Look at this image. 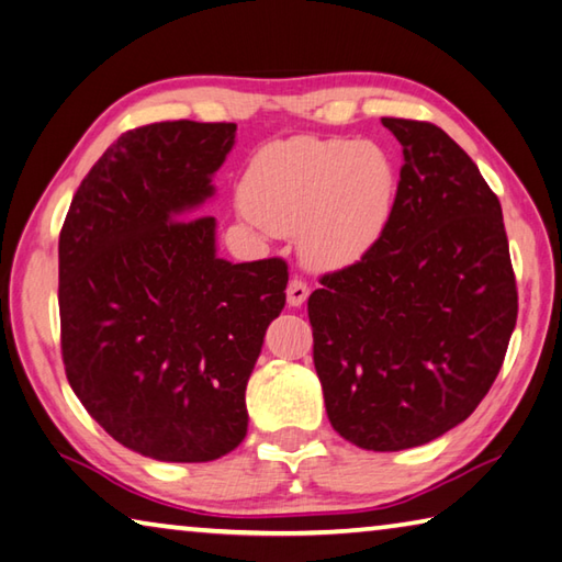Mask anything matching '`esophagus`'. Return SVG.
Returning <instances> with one entry per match:
<instances>
[{"instance_id":"1","label":"esophagus","mask_w":562,"mask_h":562,"mask_svg":"<svg viewBox=\"0 0 562 562\" xmlns=\"http://www.w3.org/2000/svg\"><path fill=\"white\" fill-rule=\"evenodd\" d=\"M307 297H310V284L304 282V280H300V278L290 280V284H288V302H290V307H302L304 300H307Z\"/></svg>"}]
</instances>
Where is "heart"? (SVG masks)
<instances>
[{"label": "heart", "mask_w": 562, "mask_h": 562, "mask_svg": "<svg viewBox=\"0 0 562 562\" xmlns=\"http://www.w3.org/2000/svg\"><path fill=\"white\" fill-rule=\"evenodd\" d=\"M243 203L272 233H297L304 260L344 268L373 248L391 218L395 167L375 142L290 137L258 149Z\"/></svg>", "instance_id": "1"}]
</instances>
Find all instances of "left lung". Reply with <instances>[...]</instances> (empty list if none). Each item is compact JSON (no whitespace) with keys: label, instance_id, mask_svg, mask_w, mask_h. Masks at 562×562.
<instances>
[{"label":"left lung","instance_id":"obj_1","mask_svg":"<svg viewBox=\"0 0 562 562\" xmlns=\"http://www.w3.org/2000/svg\"><path fill=\"white\" fill-rule=\"evenodd\" d=\"M403 145L387 226L310 294L329 423L373 452L467 420L496 381L518 316L502 203L432 122L383 117Z\"/></svg>","mask_w":562,"mask_h":562}]
</instances>
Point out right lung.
Returning <instances> with one entry per match:
<instances>
[{"label":"right lung","mask_w":562,"mask_h":562,"mask_svg":"<svg viewBox=\"0 0 562 562\" xmlns=\"http://www.w3.org/2000/svg\"><path fill=\"white\" fill-rule=\"evenodd\" d=\"M233 122H155L80 181L58 238L60 356L103 430L159 462H211L248 432L246 385L284 307L288 262L233 265L193 216Z\"/></svg>","instance_id":"1"}]
</instances>
